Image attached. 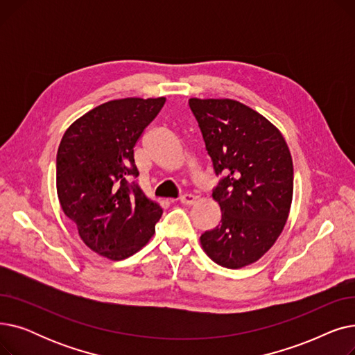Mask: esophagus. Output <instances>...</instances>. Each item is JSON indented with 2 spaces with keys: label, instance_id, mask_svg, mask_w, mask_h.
<instances>
[{
  "label": "esophagus",
  "instance_id": "obj_1",
  "mask_svg": "<svg viewBox=\"0 0 355 355\" xmlns=\"http://www.w3.org/2000/svg\"><path fill=\"white\" fill-rule=\"evenodd\" d=\"M197 201V197L193 194H184L180 198V202L184 204V206H193V204Z\"/></svg>",
  "mask_w": 355,
  "mask_h": 355
}]
</instances>
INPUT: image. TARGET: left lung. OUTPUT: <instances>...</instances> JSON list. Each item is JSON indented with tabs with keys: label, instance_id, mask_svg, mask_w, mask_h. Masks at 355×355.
I'll return each instance as SVG.
<instances>
[{
	"label": "left lung",
	"instance_id": "obj_1",
	"mask_svg": "<svg viewBox=\"0 0 355 355\" xmlns=\"http://www.w3.org/2000/svg\"><path fill=\"white\" fill-rule=\"evenodd\" d=\"M189 105L214 173L223 175L213 190L221 221L201 234V246L223 268H245L286 225L293 194L289 148L275 125L237 101L191 98Z\"/></svg>",
	"mask_w": 355,
	"mask_h": 355
}]
</instances>
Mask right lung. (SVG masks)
Segmentation results:
<instances>
[{
    "mask_svg": "<svg viewBox=\"0 0 355 355\" xmlns=\"http://www.w3.org/2000/svg\"><path fill=\"white\" fill-rule=\"evenodd\" d=\"M165 98H125L89 110L64 132L55 184L64 214L93 252L122 260L155 233L162 209L137 181L134 148L159 114Z\"/></svg>",
    "mask_w": 355,
    "mask_h": 355,
    "instance_id": "1",
    "label": "right lung"
}]
</instances>
